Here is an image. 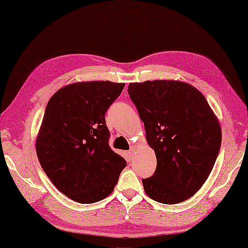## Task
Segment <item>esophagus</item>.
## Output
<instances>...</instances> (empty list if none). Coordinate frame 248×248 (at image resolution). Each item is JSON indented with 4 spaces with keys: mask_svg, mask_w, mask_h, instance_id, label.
Instances as JSON below:
<instances>
[{
    "mask_svg": "<svg viewBox=\"0 0 248 248\" xmlns=\"http://www.w3.org/2000/svg\"><path fill=\"white\" fill-rule=\"evenodd\" d=\"M136 151V147L135 145H132L131 147V149H130V151H129V154H130V156H133L134 155V152Z\"/></svg>",
    "mask_w": 248,
    "mask_h": 248,
    "instance_id": "obj_1",
    "label": "esophagus"
}]
</instances>
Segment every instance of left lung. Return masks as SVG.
<instances>
[{"label":"left lung","mask_w":248,"mask_h":248,"mask_svg":"<svg viewBox=\"0 0 248 248\" xmlns=\"http://www.w3.org/2000/svg\"><path fill=\"white\" fill-rule=\"evenodd\" d=\"M128 92L157 159L154 175L142 179L145 194L163 204L188 199L204 185L218 157V118L203 94L187 82H131Z\"/></svg>","instance_id":"left-lung-1"}]
</instances>
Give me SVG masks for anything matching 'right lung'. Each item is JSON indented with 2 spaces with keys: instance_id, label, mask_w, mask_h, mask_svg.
Here are the masks:
<instances>
[{
  "instance_id": "obj_1",
  "label": "right lung",
  "mask_w": 248,
  "mask_h": 248,
  "mask_svg": "<svg viewBox=\"0 0 248 248\" xmlns=\"http://www.w3.org/2000/svg\"><path fill=\"white\" fill-rule=\"evenodd\" d=\"M124 84L80 81L48 101L35 149L44 172L60 192L82 204L105 199L125 168L112 151L105 114Z\"/></svg>"
}]
</instances>
